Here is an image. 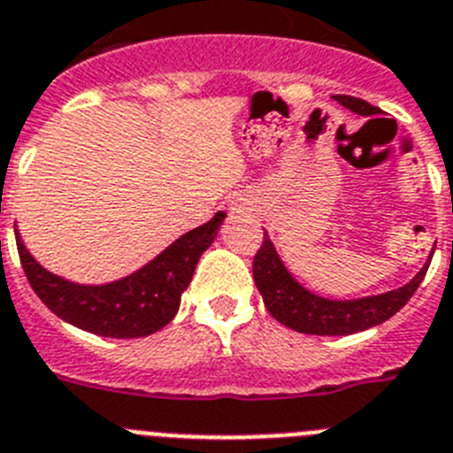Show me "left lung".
<instances>
[{"mask_svg":"<svg viewBox=\"0 0 453 453\" xmlns=\"http://www.w3.org/2000/svg\"><path fill=\"white\" fill-rule=\"evenodd\" d=\"M334 99L357 115L368 117L381 112L368 101L357 99V96L334 95ZM429 264L431 259L406 287L395 288V291L358 297V300H327V297L307 291L293 280L291 273L284 268L282 259L277 257L268 234L264 232V243L252 262V277L262 293L268 313L277 323L287 325L300 334H313V336H348V334L364 332V329L381 325L393 318L418 291Z\"/></svg>","mask_w":453,"mask_h":453,"instance_id":"left-lung-1","label":"left lung"}]
</instances>
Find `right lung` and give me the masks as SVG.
Listing matches in <instances>:
<instances>
[{"instance_id": "1", "label": "right lung", "mask_w": 453, "mask_h": 453, "mask_svg": "<svg viewBox=\"0 0 453 453\" xmlns=\"http://www.w3.org/2000/svg\"><path fill=\"white\" fill-rule=\"evenodd\" d=\"M226 211L187 232L133 275L101 287H83L44 271L15 230L19 262L35 296L65 323L108 338H140L173 320L180 296L203 252L211 246Z\"/></svg>"}]
</instances>
